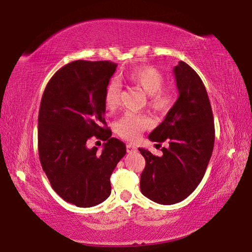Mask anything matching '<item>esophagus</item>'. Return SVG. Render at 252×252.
I'll list each match as a JSON object with an SVG mask.
<instances>
[{
    "instance_id": "34e87169",
    "label": "esophagus",
    "mask_w": 252,
    "mask_h": 252,
    "mask_svg": "<svg viewBox=\"0 0 252 252\" xmlns=\"http://www.w3.org/2000/svg\"><path fill=\"white\" fill-rule=\"evenodd\" d=\"M126 151L129 152V153H132V152H136L138 151V149H136L133 144H130V143H127L126 144Z\"/></svg>"
}]
</instances>
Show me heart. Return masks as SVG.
Returning <instances> with one entry per match:
<instances>
[{
    "label": "heart",
    "instance_id": "1",
    "mask_svg": "<svg viewBox=\"0 0 252 252\" xmlns=\"http://www.w3.org/2000/svg\"><path fill=\"white\" fill-rule=\"evenodd\" d=\"M126 78L139 87L149 95V104L158 112H165L171 108L176 93L172 85H163L164 76L153 66H140L126 73ZM121 85L117 80L110 81L104 92V103L109 110H114L120 103ZM152 126V120L147 114L126 112L116 123L117 133L123 139H138L144 130Z\"/></svg>",
    "mask_w": 252,
    "mask_h": 252
}]
</instances>
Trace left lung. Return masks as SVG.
<instances>
[{
  "mask_svg": "<svg viewBox=\"0 0 252 252\" xmlns=\"http://www.w3.org/2000/svg\"><path fill=\"white\" fill-rule=\"evenodd\" d=\"M179 97L149 139L169 141L163 155L139 149L146 159L140 189L148 199L174 204L193 192L206 173L215 146V123L206 87L192 67L180 61L173 69Z\"/></svg>",
  "mask_w": 252,
  "mask_h": 252,
  "instance_id": "obj_1",
  "label": "left lung"
}]
</instances>
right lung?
<instances>
[{"label": "right lung", "mask_w": 252, "mask_h": 252, "mask_svg": "<svg viewBox=\"0 0 252 252\" xmlns=\"http://www.w3.org/2000/svg\"><path fill=\"white\" fill-rule=\"evenodd\" d=\"M117 69L110 61L78 60L61 67L46 85L39 111V156L53 190L80 208L109 198L110 177L126 144L105 129L104 92ZM107 142L89 149L91 136Z\"/></svg>", "instance_id": "right-lung-1"}]
</instances>
